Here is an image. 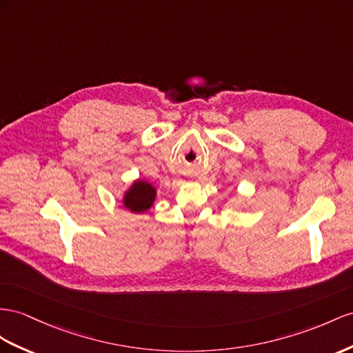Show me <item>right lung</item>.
<instances>
[{
	"mask_svg": "<svg viewBox=\"0 0 353 353\" xmlns=\"http://www.w3.org/2000/svg\"><path fill=\"white\" fill-rule=\"evenodd\" d=\"M157 195V186L144 179H135L122 194V205L131 213H146L155 204Z\"/></svg>",
	"mask_w": 353,
	"mask_h": 353,
	"instance_id": "add662e5",
	"label": "right lung"
}]
</instances>
